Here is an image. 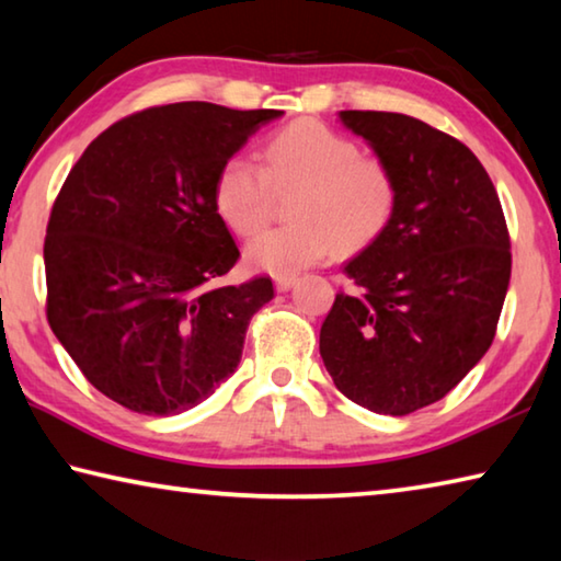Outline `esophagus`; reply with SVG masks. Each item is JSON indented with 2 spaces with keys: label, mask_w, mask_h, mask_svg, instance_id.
<instances>
[{
  "label": "esophagus",
  "mask_w": 561,
  "mask_h": 561,
  "mask_svg": "<svg viewBox=\"0 0 561 561\" xmlns=\"http://www.w3.org/2000/svg\"><path fill=\"white\" fill-rule=\"evenodd\" d=\"M274 284H277V291H289L297 284V274H277Z\"/></svg>",
  "instance_id": "obj_1"
}]
</instances>
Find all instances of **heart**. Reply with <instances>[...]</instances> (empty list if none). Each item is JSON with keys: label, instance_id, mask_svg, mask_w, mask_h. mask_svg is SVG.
<instances>
[{"label": "heart", "instance_id": "1", "mask_svg": "<svg viewBox=\"0 0 561 561\" xmlns=\"http://www.w3.org/2000/svg\"><path fill=\"white\" fill-rule=\"evenodd\" d=\"M291 195L294 222L260 234L247 247L252 267L294 274L331 252H354L381 234L398 205L391 165L360 156L356 140L321 121L282 128L262 150V165L227 158L215 178V210L234 234L252 237L267 225L277 195Z\"/></svg>", "mask_w": 561, "mask_h": 561}]
</instances>
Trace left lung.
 Listing matches in <instances>:
<instances>
[{"label": "left lung", "mask_w": 561, "mask_h": 561, "mask_svg": "<svg viewBox=\"0 0 561 561\" xmlns=\"http://www.w3.org/2000/svg\"><path fill=\"white\" fill-rule=\"evenodd\" d=\"M341 121L391 165L398 205L344 267L354 291L336 294L319 351L348 401L408 415L448 396L495 339L512 272L505 213L458 138L403 113Z\"/></svg>", "instance_id": "obj_1"}]
</instances>
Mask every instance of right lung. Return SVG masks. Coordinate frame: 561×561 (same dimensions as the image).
I'll list each match as a JSON object with an SVG mask.
<instances>
[{
    "mask_svg": "<svg viewBox=\"0 0 561 561\" xmlns=\"http://www.w3.org/2000/svg\"><path fill=\"white\" fill-rule=\"evenodd\" d=\"M282 111L205 101L144 108L76 160L44 240L46 319L87 381L133 413L175 415L242 358L267 274L222 287L240 250L215 210V178Z\"/></svg>",
    "mask_w": 561,
    "mask_h": 561,
    "instance_id": "obj_1",
    "label": "right lung"
}]
</instances>
